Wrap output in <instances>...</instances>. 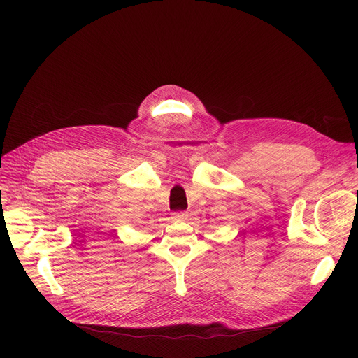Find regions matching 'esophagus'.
Listing matches in <instances>:
<instances>
[{"instance_id":"1","label":"esophagus","mask_w":358,"mask_h":358,"mask_svg":"<svg viewBox=\"0 0 358 358\" xmlns=\"http://www.w3.org/2000/svg\"><path fill=\"white\" fill-rule=\"evenodd\" d=\"M187 217H188V215H187L185 213H174V214H173V218H174V220H178V221H185Z\"/></svg>"}]
</instances>
